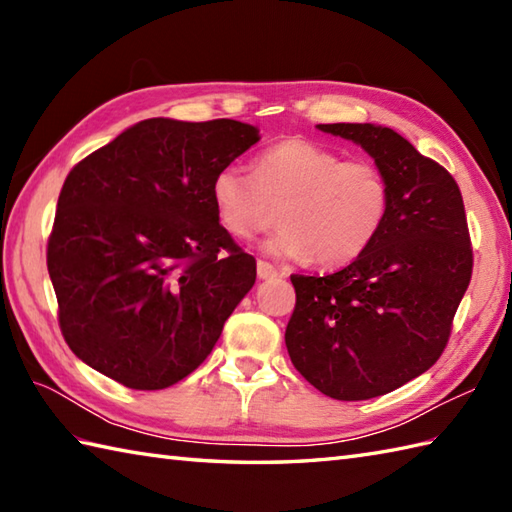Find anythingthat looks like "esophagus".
Segmentation results:
<instances>
[{
    "label": "esophagus",
    "instance_id": "34e87169",
    "mask_svg": "<svg viewBox=\"0 0 512 512\" xmlns=\"http://www.w3.org/2000/svg\"><path fill=\"white\" fill-rule=\"evenodd\" d=\"M257 275H259V279H275V277H279V270L270 262H264V259H259V262H257Z\"/></svg>",
    "mask_w": 512,
    "mask_h": 512
}]
</instances>
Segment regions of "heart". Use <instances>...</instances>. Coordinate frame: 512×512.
<instances>
[{
    "mask_svg": "<svg viewBox=\"0 0 512 512\" xmlns=\"http://www.w3.org/2000/svg\"><path fill=\"white\" fill-rule=\"evenodd\" d=\"M253 176L226 165L213 176L211 202L228 235L250 239L277 220L264 242L273 257L314 259L341 268L365 255L391 211V187L372 160H345L339 151L303 138L270 145L250 162Z\"/></svg>",
    "mask_w": 512,
    "mask_h": 512,
    "instance_id": "heart-1",
    "label": "heart"
}]
</instances>
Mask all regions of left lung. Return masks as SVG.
<instances>
[{
    "label": "left lung",
    "mask_w": 512,
    "mask_h": 512,
    "mask_svg": "<svg viewBox=\"0 0 512 512\" xmlns=\"http://www.w3.org/2000/svg\"><path fill=\"white\" fill-rule=\"evenodd\" d=\"M354 140L385 171L391 211L378 239L325 277L292 275L286 347L297 372L336 400L389 394L438 361L473 273L458 182L394 129L319 125Z\"/></svg>",
    "instance_id": "8db88e82"
}]
</instances>
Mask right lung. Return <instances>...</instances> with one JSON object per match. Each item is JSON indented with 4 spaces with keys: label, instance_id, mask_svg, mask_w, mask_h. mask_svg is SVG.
<instances>
[{
    "label": "right lung",
    "instance_id": "1",
    "mask_svg": "<svg viewBox=\"0 0 512 512\" xmlns=\"http://www.w3.org/2000/svg\"><path fill=\"white\" fill-rule=\"evenodd\" d=\"M259 140L215 118H149L74 165L48 237V273L70 350L129 389L198 369L257 277L211 202L222 167Z\"/></svg>",
    "mask_w": 512,
    "mask_h": 512
}]
</instances>
